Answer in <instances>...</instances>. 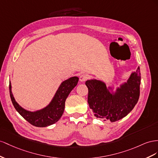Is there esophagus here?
<instances>
[{"mask_svg": "<svg viewBox=\"0 0 158 158\" xmlns=\"http://www.w3.org/2000/svg\"><path fill=\"white\" fill-rule=\"evenodd\" d=\"M88 78H89V76H88L87 75H86V74H82L81 75V76L79 77V80H80V81L84 82V81H86Z\"/></svg>", "mask_w": 158, "mask_h": 158, "instance_id": "1", "label": "esophagus"}]
</instances>
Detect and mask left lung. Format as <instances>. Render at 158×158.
<instances>
[{"mask_svg":"<svg viewBox=\"0 0 158 158\" xmlns=\"http://www.w3.org/2000/svg\"><path fill=\"white\" fill-rule=\"evenodd\" d=\"M140 80L138 67L136 71L130 75L127 82L120 85L114 94L110 93L105 83L101 81H87L85 85L89 90L88 103L94 116L112 123L125 117L138 101Z\"/></svg>","mask_w":158,"mask_h":158,"instance_id":"1","label":"left lung"}]
</instances>
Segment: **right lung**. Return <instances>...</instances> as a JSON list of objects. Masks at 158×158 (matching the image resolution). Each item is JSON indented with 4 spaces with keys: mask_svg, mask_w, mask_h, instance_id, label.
<instances>
[{
    "mask_svg": "<svg viewBox=\"0 0 158 158\" xmlns=\"http://www.w3.org/2000/svg\"><path fill=\"white\" fill-rule=\"evenodd\" d=\"M77 77H73L62 82L51 102L44 109L35 112L28 111L16 102L11 91V83H9L10 96L13 105L18 112L31 125L37 127H46L60 119L65 109V102L70 92L78 83Z\"/></svg>",
    "mask_w": 158,
    "mask_h": 158,
    "instance_id": "1",
    "label": "right lung"
}]
</instances>
